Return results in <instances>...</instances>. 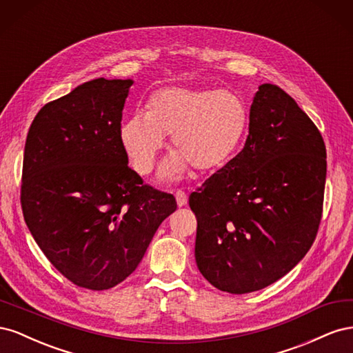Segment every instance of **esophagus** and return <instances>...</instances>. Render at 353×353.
I'll use <instances>...</instances> for the list:
<instances>
[{
  "mask_svg": "<svg viewBox=\"0 0 353 353\" xmlns=\"http://www.w3.org/2000/svg\"><path fill=\"white\" fill-rule=\"evenodd\" d=\"M175 199H176V205H178L179 208L185 206V205H187V201H188L187 194L184 193V191H181V190H178L176 193H175Z\"/></svg>",
  "mask_w": 353,
  "mask_h": 353,
  "instance_id": "obj_1",
  "label": "esophagus"
}]
</instances>
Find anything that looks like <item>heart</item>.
I'll use <instances>...</instances> for the list:
<instances>
[{
  "label": "heart",
  "instance_id": "heart-1",
  "mask_svg": "<svg viewBox=\"0 0 353 353\" xmlns=\"http://www.w3.org/2000/svg\"><path fill=\"white\" fill-rule=\"evenodd\" d=\"M249 110L231 90L163 88L154 92L148 112H134L121 126V141L140 175H148L172 135V156L160 179H178L188 168L216 172L236 156L248 131Z\"/></svg>",
  "mask_w": 353,
  "mask_h": 353
}]
</instances>
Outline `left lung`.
I'll list each match as a JSON object with an SVG mask.
<instances>
[{
	"mask_svg": "<svg viewBox=\"0 0 353 353\" xmlns=\"http://www.w3.org/2000/svg\"><path fill=\"white\" fill-rule=\"evenodd\" d=\"M243 150L190 196L196 262L218 290L244 294L303 259L323 215L325 144L297 103L272 83L254 94Z\"/></svg>",
	"mask_w": 353,
	"mask_h": 353,
	"instance_id": "8db88e82",
	"label": "left lung"
}]
</instances>
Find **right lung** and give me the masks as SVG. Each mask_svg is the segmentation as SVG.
Wrapping results in <instances>:
<instances>
[{
  "label": "right lung",
  "mask_w": 353,
  "mask_h": 353,
  "mask_svg": "<svg viewBox=\"0 0 353 353\" xmlns=\"http://www.w3.org/2000/svg\"><path fill=\"white\" fill-rule=\"evenodd\" d=\"M132 79H92L32 122L20 201L39 249L69 281L108 290L130 276L176 201L128 166L121 121Z\"/></svg>",
  "instance_id": "right-lung-1"
}]
</instances>
